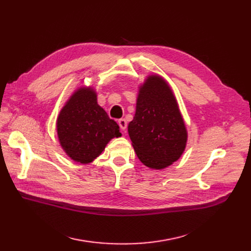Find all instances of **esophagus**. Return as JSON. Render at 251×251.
<instances>
[{
	"instance_id": "1",
	"label": "esophagus",
	"mask_w": 251,
	"mask_h": 251,
	"mask_svg": "<svg viewBox=\"0 0 251 251\" xmlns=\"http://www.w3.org/2000/svg\"><path fill=\"white\" fill-rule=\"evenodd\" d=\"M118 124H119V126H120V128L122 129V130H126V128H127V122H126V120L125 119H119L118 120Z\"/></svg>"
}]
</instances>
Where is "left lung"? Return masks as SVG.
Listing matches in <instances>:
<instances>
[{"label": "left lung", "instance_id": "left-lung-1", "mask_svg": "<svg viewBox=\"0 0 251 251\" xmlns=\"http://www.w3.org/2000/svg\"><path fill=\"white\" fill-rule=\"evenodd\" d=\"M128 133L138 159L152 169L170 166L185 150V124L173 92L162 77L150 76L140 88Z\"/></svg>", "mask_w": 251, "mask_h": 251}]
</instances>
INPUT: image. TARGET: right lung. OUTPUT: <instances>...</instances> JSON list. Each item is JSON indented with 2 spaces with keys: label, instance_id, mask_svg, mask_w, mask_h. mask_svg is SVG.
I'll list each match as a JSON object with an SVG mask.
<instances>
[{
  "label": "right lung",
  "instance_id": "1",
  "mask_svg": "<svg viewBox=\"0 0 251 251\" xmlns=\"http://www.w3.org/2000/svg\"><path fill=\"white\" fill-rule=\"evenodd\" d=\"M57 131L66 153L81 164L94 161L113 137L121 136L92 89H79L71 97L59 115Z\"/></svg>",
  "mask_w": 251,
  "mask_h": 251
}]
</instances>
